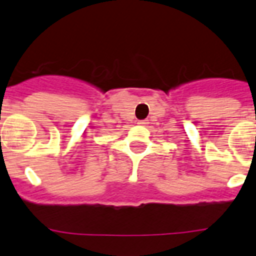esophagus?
I'll return each mask as SVG.
<instances>
[{
	"label": "esophagus",
	"instance_id": "34e87169",
	"mask_svg": "<svg viewBox=\"0 0 256 256\" xmlns=\"http://www.w3.org/2000/svg\"><path fill=\"white\" fill-rule=\"evenodd\" d=\"M137 124H140V126H146V124H148V122L146 120H138V123Z\"/></svg>",
	"mask_w": 256,
	"mask_h": 256
}]
</instances>
